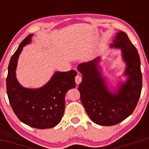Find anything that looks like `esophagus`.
<instances>
[{
    "instance_id": "esophagus-1",
    "label": "esophagus",
    "mask_w": 149,
    "mask_h": 149,
    "mask_svg": "<svg viewBox=\"0 0 149 149\" xmlns=\"http://www.w3.org/2000/svg\"><path fill=\"white\" fill-rule=\"evenodd\" d=\"M81 81H82V79L79 75H77V76L75 77V81H76V84H79L81 82Z\"/></svg>"
}]
</instances>
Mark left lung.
<instances>
[{
  "mask_svg": "<svg viewBox=\"0 0 149 149\" xmlns=\"http://www.w3.org/2000/svg\"><path fill=\"white\" fill-rule=\"evenodd\" d=\"M109 47L121 50L122 61L125 64L122 75L125 77L123 81H118L116 86L107 81L101 66V57L77 67L82 74L79 86L81 103L90 119L103 126L114 125L130 116L137 105L142 88L140 57L127 34L118 31Z\"/></svg>",
  "mask_w": 149,
  "mask_h": 149,
  "instance_id": "obj_1",
  "label": "left lung"
}]
</instances>
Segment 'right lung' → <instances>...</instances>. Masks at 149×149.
Wrapping results in <instances>:
<instances>
[{
    "label": "right lung",
    "instance_id": "1",
    "mask_svg": "<svg viewBox=\"0 0 149 149\" xmlns=\"http://www.w3.org/2000/svg\"><path fill=\"white\" fill-rule=\"evenodd\" d=\"M33 34L19 45L10 60L6 79L7 94L10 106L17 118L30 127L51 128L58 124L65 111L67 91L76 87V70L55 71L51 79L40 88H26L16 78V68L23 47L31 42Z\"/></svg>",
    "mask_w": 149,
    "mask_h": 149
}]
</instances>
